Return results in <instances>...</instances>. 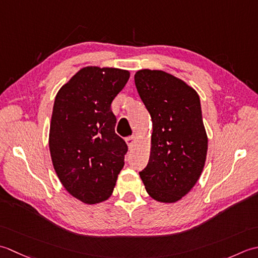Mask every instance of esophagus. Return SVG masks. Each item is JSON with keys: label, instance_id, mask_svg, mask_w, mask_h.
I'll return each instance as SVG.
<instances>
[{"label": "esophagus", "instance_id": "obj_1", "mask_svg": "<svg viewBox=\"0 0 258 258\" xmlns=\"http://www.w3.org/2000/svg\"><path fill=\"white\" fill-rule=\"evenodd\" d=\"M136 139H137V137L134 136V135L133 136H129V137H127V138H125V143H127L129 148H133V146L136 143Z\"/></svg>", "mask_w": 258, "mask_h": 258}]
</instances>
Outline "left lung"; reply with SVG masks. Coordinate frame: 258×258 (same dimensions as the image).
Listing matches in <instances>:
<instances>
[{"label": "left lung", "instance_id": "obj_1", "mask_svg": "<svg viewBox=\"0 0 258 258\" xmlns=\"http://www.w3.org/2000/svg\"><path fill=\"white\" fill-rule=\"evenodd\" d=\"M135 85L152 121L148 165L139 172L147 192L161 203H175L202 175L208 140L197 92L160 70H140Z\"/></svg>", "mask_w": 258, "mask_h": 258}]
</instances>
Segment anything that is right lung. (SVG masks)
<instances>
[{
	"instance_id": "1",
	"label": "right lung",
	"mask_w": 258,
	"mask_h": 258,
	"mask_svg": "<svg viewBox=\"0 0 258 258\" xmlns=\"http://www.w3.org/2000/svg\"><path fill=\"white\" fill-rule=\"evenodd\" d=\"M130 73L114 68L87 67L57 92L49 147L54 170L73 197L86 204L111 195L124 165L128 146L114 131L111 102Z\"/></svg>"
}]
</instances>
